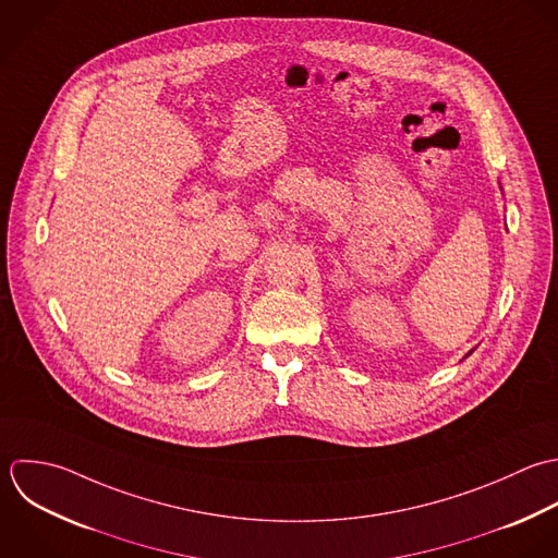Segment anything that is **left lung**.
I'll use <instances>...</instances> for the list:
<instances>
[{
	"label": "left lung",
	"mask_w": 558,
	"mask_h": 558,
	"mask_svg": "<svg viewBox=\"0 0 558 558\" xmlns=\"http://www.w3.org/2000/svg\"><path fill=\"white\" fill-rule=\"evenodd\" d=\"M470 354H472V352H470ZM470 354H468V356H470Z\"/></svg>",
	"instance_id": "1"
}]
</instances>
